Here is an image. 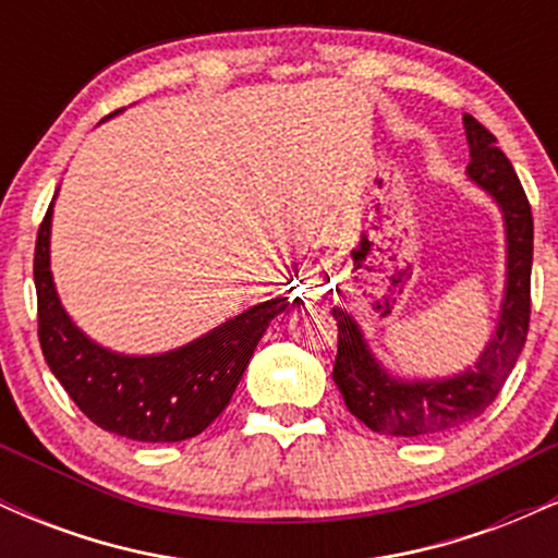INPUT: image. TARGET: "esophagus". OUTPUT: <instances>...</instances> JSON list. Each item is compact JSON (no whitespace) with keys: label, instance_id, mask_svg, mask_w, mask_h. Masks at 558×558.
Wrapping results in <instances>:
<instances>
[{"label":"esophagus","instance_id":"34e87169","mask_svg":"<svg viewBox=\"0 0 558 558\" xmlns=\"http://www.w3.org/2000/svg\"><path fill=\"white\" fill-rule=\"evenodd\" d=\"M301 278H304V288H306V293H310L312 299H317V296H323L325 291H328V280H325V275L317 270H306L304 275H301Z\"/></svg>","mask_w":558,"mask_h":558}]
</instances>
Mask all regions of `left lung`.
Returning <instances> with one entry per match:
<instances>
[{
	"label": "left lung",
	"instance_id": "left-lung-1",
	"mask_svg": "<svg viewBox=\"0 0 558 558\" xmlns=\"http://www.w3.org/2000/svg\"><path fill=\"white\" fill-rule=\"evenodd\" d=\"M464 133L470 141L466 175L488 191L504 213L506 226V291L496 336L485 345L475 369L444 380L403 383L390 377L369 351L360 325L343 310H332L338 319V356L332 380L345 407L369 430L383 435L444 433L480 417L490 407L506 377L522 354L530 328V272H533V213L524 189L496 136L464 114Z\"/></svg>",
	"mask_w": 558,
	"mask_h": 558
}]
</instances>
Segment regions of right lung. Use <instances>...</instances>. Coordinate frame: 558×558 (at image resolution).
Masks as SVG:
<instances>
[{
  "label": "right lung",
  "instance_id": "1",
  "mask_svg": "<svg viewBox=\"0 0 558 558\" xmlns=\"http://www.w3.org/2000/svg\"><path fill=\"white\" fill-rule=\"evenodd\" d=\"M52 204L36 235L34 283L44 360L94 425L144 444H175L207 430L230 403L259 338L288 299L278 296L155 356L114 354L75 328L49 270Z\"/></svg>",
  "mask_w": 558,
  "mask_h": 558
}]
</instances>
